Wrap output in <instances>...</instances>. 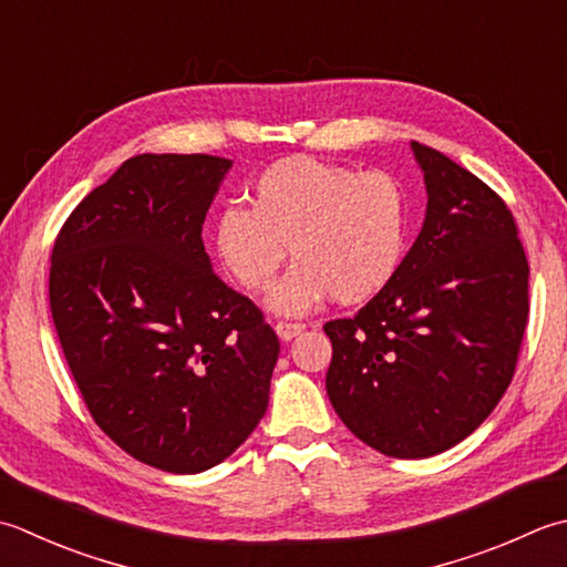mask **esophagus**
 <instances>
[{"mask_svg": "<svg viewBox=\"0 0 567 567\" xmlns=\"http://www.w3.org/2000/svg\"><path fill=\"white\" fill-rule=\"evenodd\" d=\"M275 331H277V337H280L282 341H292L297 334H302L305 324H299V321H277Z\"/></svg>", "mask_w": 567, "mask_h": 567, "instance_id": "esophagus-1", "label": "esophagus"}]
</instances>
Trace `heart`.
Returning <instances> with one entry per match:
<instances>
[{"label": "heart", "mask_w": 567, "mask_h": 567, "mask_svg": "<svg viewBox=\"0 0 567 567\" xmlns=\"http://www.w3.org/2000/svg\"><path fill=\"white\" fill-rule=\"evenodd\" d=\"M250 208L228 206L214 224L220 268L246 292L268 290L290 248L297 260L268 305L305 315L334 295L361 305L395 280L410 240V202L383 172L287 157L250 184Z\"/></svg>", "instance_id": "heart-1"}]
</instances>
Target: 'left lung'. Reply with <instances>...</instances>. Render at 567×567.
Here are the masks:
<instances>
[{
    "label": "left lung",
    "instance_id": "8db88e82",
    "mask_svg": "<svg viewBox=\"0 0 567 567\" xmlns=\"http://www.w3.org/2000/svg\"><path fill=\"white\" fill-rule=\"evenodd\" d=\"M425 220L395 280L357 317L327 321V395L385 457L423 460L489 417L514 379L528 260L512 210L445 154L410 142Z\"/></svg>",
    "mask_w": 567,
    "mask_h": 567
}]
</instances>
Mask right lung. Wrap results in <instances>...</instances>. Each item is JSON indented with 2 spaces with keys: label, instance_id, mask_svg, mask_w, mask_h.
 Here are the masks:
<instances>
[{
  "label": "right lung",
  "instance_id": "obj_1",
  "mask_svg": "<svg viewBox=\"0 0 567 567\" xmlns=\"http://www.w3.org/2000/svg\"><path fill=\"white\" fill-rule=\"evenodd\" d=\"M230 166L137 154L75 206L51 255L55 334L87 410L115 445L172 474L216 467L250 437L280 353L202 240Z\"/></svg>",
  "mask_w": 567,
  "mask_h": 567
}]
</instances>
